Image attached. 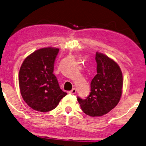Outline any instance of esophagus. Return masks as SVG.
<instances>
[{
    "label": "esophagus",
    "instance_id": "1",
    "mask_svg": "<svg viewBox=\"0 0 146 146\" xmlns=\"http://www.w3.org/2000/svg\"><path fill=\"white\" fill-rule=\"evenodd\" d=\"M69 93L70 94H75L76 93V90L75 88H73L72 90L71 91H70L69 92Z\"/></svg>",
    "mask_w": 146,
    "mask_h": 146
}]
</instances>
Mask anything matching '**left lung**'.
Wrapping results in <instances>:
<instances>
[{
    "instance_id": "1",
    "label": "left lung",
    "mask_w": 146,
    "mask_h": 146,
    "mask_svg": "<svg viewBox=\"0 0 146 146\" xmlns=\"http://www.w3.org/2000/svg\"><path fill=\"white\" fill-rule=\"evenodd\" d=\"M95 59L97 74L91 82L90 95L77 100L85 114L100 117L112 110L120 100L123 77L119 66L109 56L97 52Z\"/></svg>"
}]
</instances>
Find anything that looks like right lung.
<instances>
[{
    "instance_id": "right-lung-1",
    "label": "right lung",
    "mask_w": 146,
    "mask_h": 146,
    "mask_svg": "<svg viewBox=\"0 0 146 146\" xmlns=\"http://www.w3.org/2000/svg\"><path fill=\"white\" fill-rule=\"evenodd\" d=\"M59 49L43 48L25 59L19 72V87L22 98L31 108L40 112L55 109L67 95L60 89L53 74Z\"/></svg>"
}]
</instances>
